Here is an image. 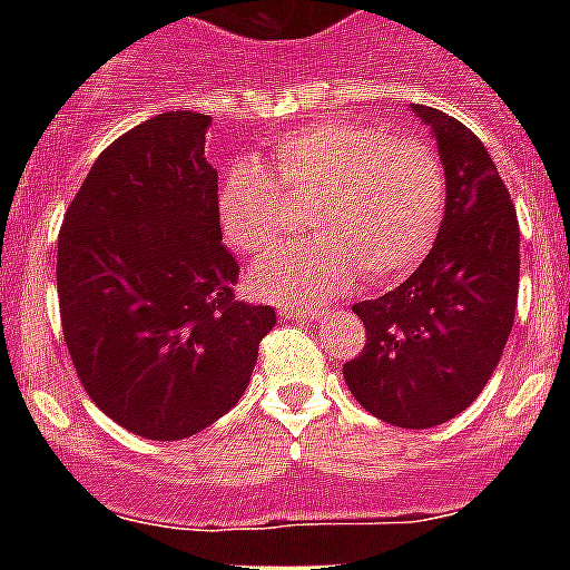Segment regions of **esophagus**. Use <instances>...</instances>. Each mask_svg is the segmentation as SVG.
I'll use <instances>...</instances> for the list:
<instances>
[{"label": "esophagus", "instance_id": "1", "mask_svg": "<svg viewBox=\"0 0 570 570\" xmlns=\"http://www.w3.org/2000/svg\"><path fill=\"white\" fill-rule=\"evenodd\" d=\"M320 314V308H296V305H282L279 308L282 320H316Z\"/></svg>", "mask_w": 570, "mask_h": 570}]
</instances>
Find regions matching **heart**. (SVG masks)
<instances>
[{"mask_svg": "<svg viewBox=\"0 0 570 570\" xmlns=\"http://www.w3.org/2000/svg\"><path fill=\"white\" fill-rule=\"evenodd\" d=\"M279 187L311 205L314 239L282 248L250 268L256 296L320 305L356 276L387 282L431 250L448 203V179L431 145L362 122H316L274 145ZM216 216L230 248L265 254L285 230V205L271 174L236 159L216 188Z\"/></svg>", "mask_w": 570, "mask_h": 570, "instance_id": "b5f03b06", "label": "heart"}]
</instances>
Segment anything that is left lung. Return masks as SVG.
Here are the masks:
<instances>
[{
  "label": "left lung",
  "mask_w": 570,
  "mask_h": 570,
  "mask_svg": "<svg viewBox=\"0 0 570 570\" xmlns=\"http://www.w3.org/2000/svg\"><path fill=\"white\" fill-rule=\"evenodd\" d=\"M411 108L440 148L445 216L414 274L354 305L365 347L342 374L367 414L434 428L462 414L500 365L520 294V223L476 134L436 108Z\"/></svg>",
  "instance_id": "1"
}]
</instances>
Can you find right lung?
I'll return each instance as SVG.
<instances>
[{
	"instance_id": "add662e5",
	"label": "right lung",
	"mask_w": 570,
	"mask_h": 570,
	"mask_svg": "<svg viewBox=\"0 0 570 570\" xmlns=\"http://www.w3.org/2000/svg\"><path fill=\"white\" fill-rule=\"evenodd\" d=\"M208 125L168 110L119 136L59 230V314L79 382L145 440H185L228 414L276 325L274 308L234 296Z\"/></svg>"
}]
</instances>
